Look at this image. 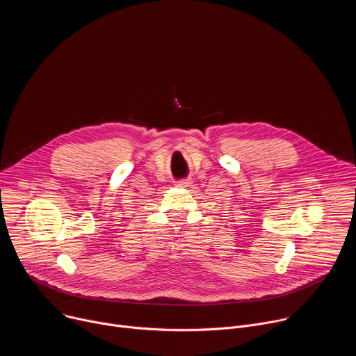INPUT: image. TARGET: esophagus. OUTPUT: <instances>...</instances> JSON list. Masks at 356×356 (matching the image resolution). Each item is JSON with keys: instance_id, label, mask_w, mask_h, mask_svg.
<instances>
[{"instance_id": "34e87169", "label": "esophagus", "mask_w": 356, "mask_h": 356, "mask_svg": "<svg viewBox=\"0 0 356 356\" xmlns=\"http://www.w3.org/2000/svg\"><path fill=\"white\" fill-rule=\"evenodd\" d=\"M176 186H177V187H183V188H186V187H190V186H191V180H190V179H183V180H179V181L176 183Z\"/></svg>"}]
</instances>
